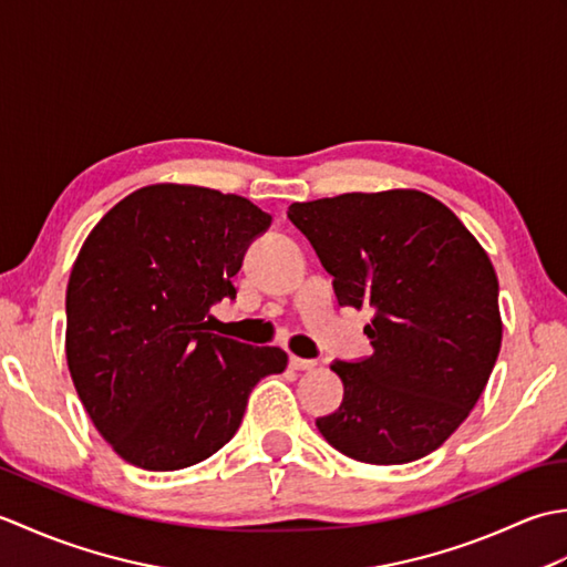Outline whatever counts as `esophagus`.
Segmentation results:
<instances>
[{
    "label": "esophagus",
    "instance_id": "1",
    "mask_svg": "<svg viewBox=\"0 0 567 567\" xmlns=\"http://www.w3.org/2000/svg\"><path fill=\"white\" fill-rule=\"evenodd\" d=\"M290 368H292V370H311V368H317V360L290 355Z\"/></svg>",
    "mask_w": 567,
    "mask_h": 567
}]
</instances>
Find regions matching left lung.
Segmentation results:
<instances>
[{
	"label": "left lung",
	"mask_w": 567,
	"mask_h": 567,
	"mask_svg": "<svg viewBox=\"0 0 567 567\" xmlns=\"http://www.w3.org/2000/svg\"><path fill=\"white\" fill-rule=\"evenodd\" d=\"M333 277L341 307H370L375 353L333 360L343 402L317 429L336 451L402 465L436 451L483 394L502 346L499 285L461 219L424 192L390 189L287 212Z\"/></svg>",
	"instance_id": "left-lung-1"
}]
</instances>
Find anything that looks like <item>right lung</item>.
Returning a JSON list of instances; mask_svg holds the SVG:
<instances>
[{
  "mask_svg": "<svg viewBox=\"0 0 567 567\" xmlns=\"http://www.w3.org/2000/svg\"><path fill=\"white\" fill-rule=\"evenodd\" d=\"M272 216L192 185L136 189L102 216L72 265L68 368L90 419L126 463L189 467L234 439L248 394L287 353L209 333L231 277Z\"/></svg>",
  "mask_w": 567,
  "mask_h": 567,
  "instance_id": "obj_1",
  "label": "right lung"
}]
</instances>
